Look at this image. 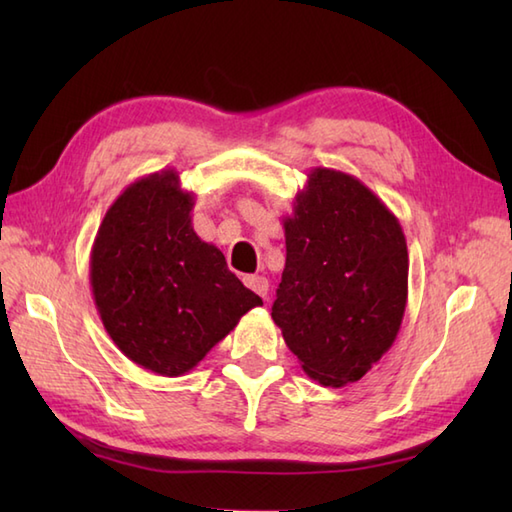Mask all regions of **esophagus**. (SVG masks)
Listing matches in <instances>:
<instances>
[{
	"label": "esophagus",
	"instance_id": "34e87169",
	"mask_svg": "<svg viewBox=\"0 0 512 512\" xmlns=\"http://www.w3.org/2000/svg\"><path fill=\"white\" fill-rule=\"evenodd\" d=\"M244 284L246 288H250L255 292V295H259L262 299L268 297V279L262 277V275H248L244 277Z\"/></svg>",
	"mask_w": 512,
	"mask_h": 512
}]
</instances>
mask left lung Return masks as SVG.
<instances>
[{
    "instance_id": "obj_1",
    "label": "left lung",
    "mask_w": 512,
    "mask_h": 512,
    "mask_svg": "<svg viewBox=\"0 0 512 512\" xmlns=\"http://www.w3.org/2000/svg\"><path fill=\"white\" fill-rule=\"evenodd\" d=\"M284 231L273 321L310 378L356 383L394 345L405 317L409 253L398 217L350 173L317 167Z\"/></svg>"
}]
</instances>
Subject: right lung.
<instances>
[{
    "mask_svg": "<svg viewBox=\"0 0 512 512\" xmlns=\"http://www.w3.org/2000/svg\"><path fill=\"white\" fill-rule=\"evenodd\" d=\"M195 195L176 169L149 173L107 209L90 255L96 310L129 361L158 376L191 372L248 310L262 306L193 231Z\"/></svg>",
    "mask_w": 512,
    "mask_h": 512,
    "instance_id": "obj_1",
    "label": "right lung"
}]
</instances>
